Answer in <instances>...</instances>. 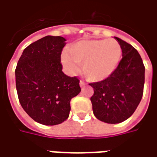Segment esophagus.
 <instances>
[{
    "instance_id": "esophagus-1",
    "label": "esophagus",
    "mask_w": 157,
    "mask_h": 157,
    "mask_svg": "<svg viewBox=\"0 0 157 157\" xmlns=\"http://www.w3.org/2000/svg\"><path fill=\"white\" fill-rule=\"evenodd\" d=\"M85 84H86V83H84V81H83V80H80V82H79V85H80V87H83V86H85Z\"/></svg>"
}]
</instances>
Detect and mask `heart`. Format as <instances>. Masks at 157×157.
Here are the masks:
<instances>
[{
    "label": "heart",
    "instance_id": "1",
    "mask_svg": "<svg viewBox=\"0 0 157 157\" xmlns=\"http://www.w3.org/2000/svg\"><path fill=\"white\" fill-rule=\"evenodd\" d=\"M69 56L63 55V64L71 74H76L82 64V72L87 79L99 82L110 76L121 61L122 49L114 40H85L71 46Z\"/></svg>",
    "mask_w": 157,
    "mask_h": 157
}]
</instances>
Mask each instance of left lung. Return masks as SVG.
Masks as SVG:
<instances>
[{
	"mask_svg": "<svg viewBox=\"0 0 157 157\" xmlns=\"http://www.w3.org/2000/svg\"><path fill=\"white\" fill-rule=\"evenodd\" d=\"M122 49V58L115 72L107 78L90 83L94 115L108 123H121L133 115L143 95L145 66L134 47L115 37Z\"/></svg>",
	"mask_w": 157,
	"mask_h": 157,
	"instance_id": "left-lung-1",
	"label": "left lung"
}]
</instances>
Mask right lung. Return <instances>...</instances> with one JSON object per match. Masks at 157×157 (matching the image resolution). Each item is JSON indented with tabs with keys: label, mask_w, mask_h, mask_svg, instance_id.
Returning a JSON list of instances; mask_svg holds the SVG:
<instances>
[{
	"label": "right lung",
	"mask_w": 157,
	"mask_h": 157,
	"mask_svg": "<svg viewBox=\"0 0 157 157\" xmlns=\"http://www.w3.org/2000/svg\"><path fill=\"white\" fill-rule=\"evenodd\" d=\"M63 36H46L24 49L15 74L21 107L33 120L44 125L66 121L70 101L81 91L79 79L62 71Z\"/></svg>",
	"instance_id": "1"
}]
</instances>
